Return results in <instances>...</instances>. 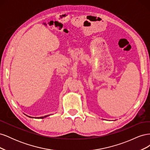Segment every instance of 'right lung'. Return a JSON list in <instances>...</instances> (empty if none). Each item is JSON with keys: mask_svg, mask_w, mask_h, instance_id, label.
I'll use <instances>...</instances> for the list:
<instances>
[{"mask_svg": "<svg viewBox=\"0 0 150 150\" xmlns=\"http://www.w3.org/2000/svg\"><path fill=\"white\" fill-rule=\"evenodd\" d=\"M27 116H28V117H31V118H34V117H31V116H28V115H26ZM48 116H49V115H47V116H42V117H35L34 118H38V119H43V118H44V117H47Z\"/></svg>", "mask_w": 150, "mask_h": 150, "instance_id": "obj_1", "label": "right lung"}]
</instances>
